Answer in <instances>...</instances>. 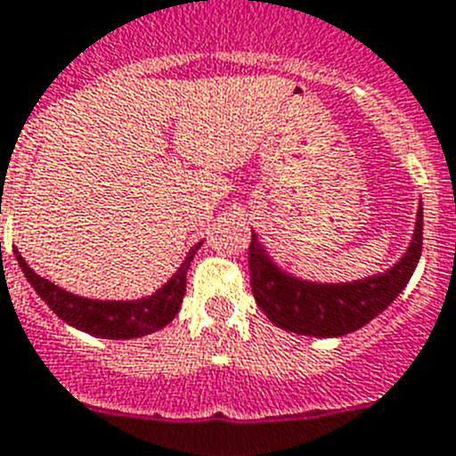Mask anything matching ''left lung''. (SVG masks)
<instances>
[{"label": "left lung", "instance_id": "left-lung-1", "mask_svg": "<svg viewBox=\"0 0 456 456\" xmlns=\"http://www.w3.org/2000/svg\"><path fill=\"white\" fill-rule=\"evenodd\" d=\"M423 250V208L416 215L411 244L389 271L346 285H316L287 275L250 235V291L271 323L307 337H341L373 321L407 287Z\"/></svg>", "mask_w": 456, "mask_h": 456}]
</instances>
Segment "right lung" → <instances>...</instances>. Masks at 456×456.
Returning <instances> with one entry per match:
<instances>
[{"label": "right lung", "instance_id": "add662e5", "mask_svg": "<svg viewBox=\"0 0 456 456\" xmlns=\"http://www.w3.org/2000/svg\"><path fill=\"white\" fill-rule=\"evenodd\" d=\"M199 246L200 244L191 246L190 256L185 257V262L178 266L174 278L162 289H158L149 298L140 300L83 298V296L69 294L49 280L40 278L20 253H15V260H18L20 269L24 271L33 289L37 291V296L56 312L58 319L87 334L103 337V339H135V337H144V334L165 328L178 314L183 296H185L187 269H190V262Z\"/></svg>", "mask_w": 456, "mask_h": 456}]
</instances>
